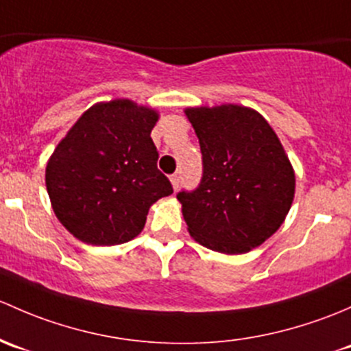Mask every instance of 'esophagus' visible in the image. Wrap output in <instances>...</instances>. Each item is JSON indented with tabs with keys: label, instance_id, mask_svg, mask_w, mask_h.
<instances>
[{
	"label": "esophagus",
	"instance_id": "esophagus-1",
	"mask_svg": "<svg viewBox=\"0 0 351 351\" xmlns=\"http://www.w3.org/2000/svg\"><path fill=\"white\" fill-rule=\"evenodd\" d=\"M171 184H172V187H174V189H177V187H179V184H180V176L179 174L171 176Z\"/></svg>",
	"mask_w": 351,
	"mask_h": 351
}]
</instances>
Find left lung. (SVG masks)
<instances>
[{"mask_svg":"<svg viewBox=\"0 0 351 351\" xmlns=\"http://www.w3.org/2000/svg\"><path fill=\"white\" fill-rule=\"evenodd\" d=\"M199 138L202 179L177 194L191 237L219 254H247L284 223L295 174L269 121L241 104L184 110Z\"/></svg>","mask_w":351,"mask_h":351,"instance_id":"obj_1","label":"left lung"}]
</instances>
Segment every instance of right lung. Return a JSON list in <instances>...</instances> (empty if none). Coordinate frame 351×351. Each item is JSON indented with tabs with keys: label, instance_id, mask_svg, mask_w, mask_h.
Masks as SVG:
<instances>
[{
	"label": "right lung",
	"instance_id": "add662e5",
	"mask_svg": "<svg viewBox=\"0 0 351 351\" xmlns=\"http://www.w3.org/2000/svg\"><path fill=\"white\" fill-rule=\"evenodd\" d=\"M157 110L132 99L93 104L50 155L45 186L57 219L77 240L110 247L133 240L150 206L172 194L152 142Z\"/></svg>",
	"mask_w": 351,
	"mask_h": 351
}]
</instances>
